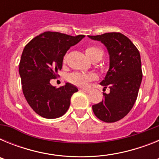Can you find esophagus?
Masks as SVG:
<instances>
[{
  "label": "esophagus",
  "mask_w": 159,
  "mask_h": 159,
  "mask_svg": "<svg viewBox=\"0 0 159 159\" xmlns=\"http://www.w3.org/2000/svg\"><path fill=\"white\" fill-rule=\"evenodd\" d=\"M80 91L85 92V93H90V92H91V90H90V89H85V88H81Z\"/></svg>",
  "instance_id": "1"
}]
</instances>
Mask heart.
Wrapping results in <instances>:
<instances>
[{
    "mask_svg": "<svg viewBox=\"0 0 159 159\" xmlns=\"http://www.w3.org/2000/svg\"><path fill=\"white\" fill-rule=\"evenodd\" d=\"M85 53L89 60L93 61L98 58H102V52L100 49L96 47H88L85 49ZM66 57L64 58V62H65ZM67 80L71 84L78 87H86L90 81L95 79V75L93 74H86L82 72H72L70 73L67 77Z\"/></svg>",
    "mask_w": 159,
    "mask_h": 159,
    "instance_id": "heart-1",
    "label": "heart"
}]
</instances>
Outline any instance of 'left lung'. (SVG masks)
<instances>
[{"instance_id": "8db88e82", "label": "left lung", "mask_w": 159, "mask_h": 159, "mask_svg": "<svg viewBox=\"0 0 159 159\" xmlns=\"http://www.w3.org/2000/svg\"><path fill=\"white\" fill-rule=\"evenodd\" d=\"M100 41L107 49L110 67L100 85L110 93L103 94L102 102L92 106L98 119L106 123L117 122L130 112L137 99L143 79L139 52L129 38L120 32L88 36Z\"/></svg>"}]
</instances>
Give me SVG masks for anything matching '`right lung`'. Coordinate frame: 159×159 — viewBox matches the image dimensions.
I'll list each match as a JSON object with an SVG mask.
<instances>
[{
  "label": "right lung",
  "mask_w": 159,
  "mask_h": 159,
  "mask_svg": "<svg viewBox=\"0 0 159 159\" xmlns=\"http://www.w3.org/2000/svg\"><path fill=\"white\" fill-rule=\"evenodd\" d=\"M84 36L44 32L24 48L19 64L22 91L29 106L39 116L56 119L68 110L71 95L78 88L69 83L57 88L50 80L58 76L57 71L62 68L67 50Z\"/></svg>",
  "instance_id": "obj_1"
}]
</instances>
